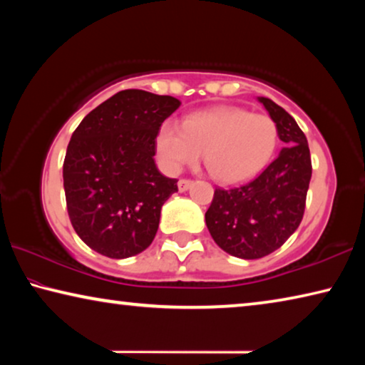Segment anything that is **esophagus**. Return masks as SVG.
<instances>
[{"mask_svg": "<svg viewBox=\"0 0 365 365\" xmlns=\"http://www.w3.org/2000/svg\"><path fill=\"white\" fill-rule=\"evenodd\" d=\"M191 185H193V180H190V178H180V180H178V190L187 191Z\"/></svg>", "mask_w": 365, "mask_h": 365, "instance_id": "esophagus-1", "label": "esophagus"}]
</instances>
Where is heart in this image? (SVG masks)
<instances>
[{
	"label": "heart",
	"instance_id": "obj_1",
	"mask_svg": "<svg viewBox=\"0 0 365 365\" xmlns=\"http://www.w3.org/2000/svg\"><path fill=\"white\" fill-rule=\"evenodd\" d=\"M279 145L274 117L238 106H219L188 115L183 125H160L156 150L169 170L195 164L202 153L209 175L220 183H238L259 174Z\"/></svg>",
	"mask_w": 365,
	"mask_h": 365
}]
</instances>
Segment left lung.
I'll use <instances>...</instances> for the list:
<instances>
[{"label":"left lung","mask_w":365,"mask_h":365,"mask_svg":"<svg viewBox=\"0 0 365 365\" xmlns=\"http://www.w3.org/2000/svg\"><path fill=\"white\" fill-rule=\"evenodd\" d=\"M259 101L275 119L285 148L251 182L228 190L215 188L206 211L214 242L242 259L267 256L292 237L304 215L312 175L304 132L279 104L269 98Z\"/></svg>","instance_id":"obj_1"}]
</instances>
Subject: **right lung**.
Instances as JSON below:
<instances>
[{
	"label": "right lung",
	"instance_id": "1",
	"mask_svg": "<svg viewBox=\"0 0 365 365\" xmlns=\"http://www.w3.org/2000/svg\"><path fill=\"white\" fill-rule=\"evenodd\" d=\"M180 104L174 96L122 90L73 130L63 165L67 214L100 255L130 257L156 237L160 207L178 191L177 178L154 164L156 137Z\"/></svg>",
	"mask_w": 365,
	"mask_h": 365
}]
</instances>
